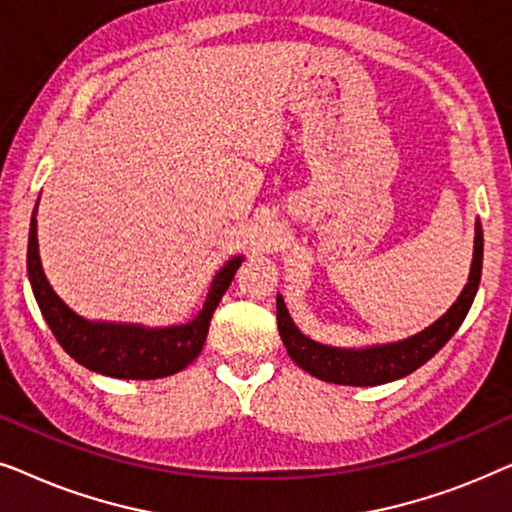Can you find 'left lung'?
<instances>
[{"label":"left lung","mask_w":512,"mask_h":512,"mask_svg":"<svg viewBox=\"0 0 512 512\" xmlns=\"http://www.w3.org/2000/svg\"><path fill=\"white\" fill-rule=\"evenodd\" d=\"M482 275V226L475 223V254L471 265V277H468L466 289L461 291L457 303L447 310L445 317H440L436 324L417 333L415 338H408L394 345L370 347V349H338L319 345L293 326V321L286 312L282 296H277V328L282 335L286 352L298 363L305 373L324 382L349 384V387H375L398 377L410 375L412 370L424 366L466 319L471 310L475 293L480 286Z\"/></svg>","instance_id":"1"}]
</instances>
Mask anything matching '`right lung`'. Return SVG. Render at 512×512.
<instances>
[{
	"instance_id": "add662e5",
	"label": "right lung",
	"mask_w": 512,
	"mask_h": 512,
	"mask_svg": "<svg viewBox=\"0 0 512 512\" xmlns=\"http://www.w3.org/2000/svg\"><path fill=\"white\" fill-rule=\"evenodd\" d=\"M240 263L242 258H233L223 265V270L214 277L205 307L191 324L149 331L142 326L93 324L74 314L55 296L41 270L34 216L30 223V242H27V272H30L32 291L55 340L76 363L95 373L121 377V380H158V377L179 373L198 359L207 340L212 314L233 282Z\"/></svg>"
}]
</instances>
